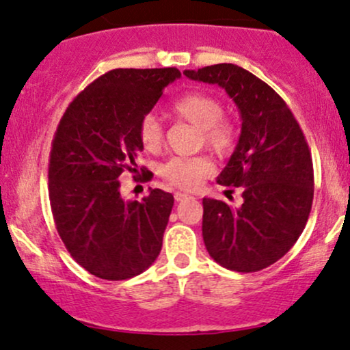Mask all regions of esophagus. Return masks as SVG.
I'll return each instance as SVG.
<instances>
[{
	"mask_svg": "<svg viewBox=\"0 0 350 350\" xmlns=\"http://www.w3.org/2000/svg\"><path fill=\"white\" fill-rule=\"evenodd\" d=\"M187 198H189V194H186V192H174L176 202H180V200H184V199H187Z\"/></svg>",
	"mask_w": 350,
	"mask_h": 350,
	"instance_id": "obj_1",
	"label": "esophagus"
}]
</instances>
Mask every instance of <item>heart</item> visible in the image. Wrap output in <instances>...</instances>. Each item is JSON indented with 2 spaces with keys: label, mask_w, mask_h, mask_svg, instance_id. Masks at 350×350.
Listing matches in <instances>:
<instances>
[{
  "label": "heart",
  "mask_w": 350,
  "mask_h": 350,
  "mask_svg": "<svg viewBox=\"0 0 350 350\" xmlns=\"http://www.w3.org/2000/svg\"><path fill=\"white\" fill-rule=\"evenodd\" d=\"M172 113L200 128L204 144L219 156H227L235 148L237 130L230 120L224 118V107L219 98L204 92L180 95L171 105ZM139 143L146 151H158L164 139V130L154 113L142 116L138 123ZM214 172V164L207 156L180 158L174 156L159 167V174L167 183L180 189H196Z\"/></svg>",
  "instance_id": "1"
}]
</instances>
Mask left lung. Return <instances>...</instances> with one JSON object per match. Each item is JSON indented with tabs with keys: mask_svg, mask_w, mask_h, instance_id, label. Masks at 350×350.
<instances>
[{
	"mask_svg": "<svg viewBox=\"0 0 350 350\" xmlns=\"http://www.w3.org/2000/svg\"><path fill=\"white\" fill-rule=\"evenodd\" d=\"M191 80L215 83L235 102L242 131L217 178L242 189V207L202 199V237L208 255L227 270L260 271L290 252L306 227L314 172L306 138L284 100L235 64L184 70Z\"/></svg>",
	"mask_w": 350,
	"mask_h": 350,
	"instance_id": "left-lung-1",
	"label": "left lung"
}]
</instances>
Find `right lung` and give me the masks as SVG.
<instances>
[{"mask_svg": "<svg viewBox=\"0 0 350 350\" xmlns=\"http://www.w3.org/2000/svg\"><path fill=\"white\" fill-rule=\"evenodd\" d=\"M179 77L176 67L107 72L72 100L52 139L55 227L72 258L102 280L133 278L161 252L174 198L151 189L142 200L126 202L118 179L124 170L136 171L143 151L139 120Z\"/></svg>", "mask_w": 350, "mask_h": 350, "instance_id": "obj_1", "label": "right lung"}]
</instances>
